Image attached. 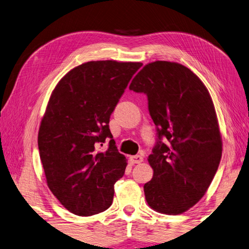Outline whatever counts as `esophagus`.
Here are the masks:
<instances>
[{"instance_id": "obj_1", "label": "esophagus", "mask_w": 249, "mask_h": 249, "mask_svg": "<svg viewBox=\"0 0 249 249\" xmlns=\"http://www.w3.org/2000/svg\"><path fill=\"white\" fill-rule=\"evenodd\" d=\"M142 160H144V158L142 157L141 155H135V156H130L129 157V161L130 163H141L142 162Z\"/></svg>"}]
</instances>
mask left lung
<instances>
[{"label":"left lung","mask_w":249,"mask_h":249,"mask_svg":"<svg viewBox=\"0 0 249 249\" xmlns=\"http://www.w3.org/2000/svg\"><path fill=\"white\" fill-rule=\"evenodd\" d=\"M129 90L147 95L157 126L146 201L156 212L178 215L202 199L220 165L222 136L213 101L200 78L178 62L147 64Z\"/></svg>","instance_id":"left-lung-1"}]
</instances>
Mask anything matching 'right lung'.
I'll use <instances>...</instances> for the list:
<instances>
[{"instance_id": "obj_1", "label": "right lung", "mask_w": 249, "mask_h": 249, "mask_svg": "<svg viewBox=\"0 0 249 249\" xmlns=\"http://www.w3.org/2000/svg\"><path fill=\"white\" fill-rule=\"evenodd\" d=\"M142 62L100 60L74 67L52 92L38 132L47 185L59 202L79 216L112 204L114 184L127 166L119 153L109 116ZM110 138L107 151L99 145Z\"/></svg>"}]
</instances>
